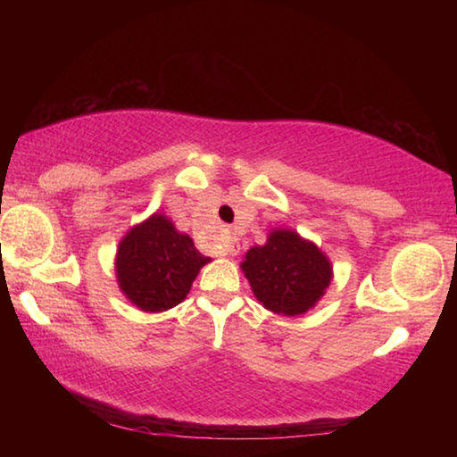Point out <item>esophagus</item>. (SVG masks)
Returning <instances> with one entry per match:
<instances>
[{
	"label": "esophagus",
	"mask_w": 457,
	"mask_h": 457,
	"mask_svg": "<svg viewBox=\"0 0 457 457\" xmlns=\"http://www.w3.org/2000/svg\"><path fill=\"white\" fill-rule=\"evenodd\" d=\"M237 250H236V245L234 244H226V253H231V256H234Z\"/></svg>",
	"instance_id": "obj_1"
}]
</instances>
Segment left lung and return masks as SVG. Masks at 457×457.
<instances>
[{"label": "left lung", "mask_w": 457, "mask_h": 457, "mask_svg": "<svg viewBox=\"0 0 457 457\" xmlns=\"http://www.w3.org/2000/svg\"><path fill=\"white\" fill-rule=\"evenodd\" d=\"M253 296L266 311L300 316L327 294L332 264L327 253L298 231L278 228L264 245H253L239 264Z\"/></svg>", "instance_id": "left-lung-1"}]
</instances>
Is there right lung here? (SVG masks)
<instances>
[{
	"label": "right lung",
	"instance_id": "right-lung-1",
	"mask_svg": "<svg viewBox=\"0 0 457 457\" xmlns=\"http://www.w3.org/2000/svg\"><path fill=\"white\" fill-rule=\"evenodd\" d=\"M207 262L212 258L204 256L165 213H153L122 236L114 272L130 304L145 312H165L183 303Z\"/></svg>",
	"mask_w": 457,
	"mask_h": 457
}]
</instances>
